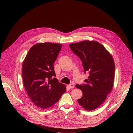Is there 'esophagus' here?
Listing matches in <instances>:
<instances>
[{"instance_id":"esophagus-1","label":"esophagus","mask_w":133,"mask_h":133,"mask_svg":"<svg viewBox=\"0 0 133 133\" xmlns=\"http://www.w3.org/2000/svg\"><path fill=\"white\" fill-rule=\"evenodd\" d=\"M68 86V87L69 88H74V85L73 84V83H71V84L69 85Z\"/></svg>"}]
</instances>
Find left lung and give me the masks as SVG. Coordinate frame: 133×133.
I'll return each mask as SVG.
<instances>
[{
	"label": "left lung",
	"mask_w": 133,
	"mask_h": 133,
	"mask_svg": "<svg viewBox=\"0 0 133 133\" xmlns=\"http://www.w3.org/2000/svg\"><path fill=\"white\" fill-rule=\"evenodd\" d=\"M69 47L80 58L85 72L89 75L86 84L76 85L83 95L78 100L80 105L90 111L98 108L113 87L115 64L112 55L102 44L94 40L71 44Z\"/></svg>",
	"instance_id": "1"
}]
</instances>
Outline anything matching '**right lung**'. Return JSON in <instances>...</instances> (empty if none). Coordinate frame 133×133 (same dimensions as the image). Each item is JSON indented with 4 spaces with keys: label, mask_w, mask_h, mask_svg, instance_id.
Segmentation results:
<instances>
[{
    "label": "right lung",
    "mask_w": 133,
    "mask_h": 133,
    "mask_svg": "<svg viewBox=\"0 0 133 133\" xmlns=\"http://www.w3.org/2000/svg\"><path fill=\"white\" fill-rule=\"evenodd\" d=\"M62 44L39 43L27 54L22 66L24 85L33 103L46 109L57 102L66 90V86L55 78L53 64Z\"/></svg>",
    "instance_id": "obj_1"
}]
</instances>
